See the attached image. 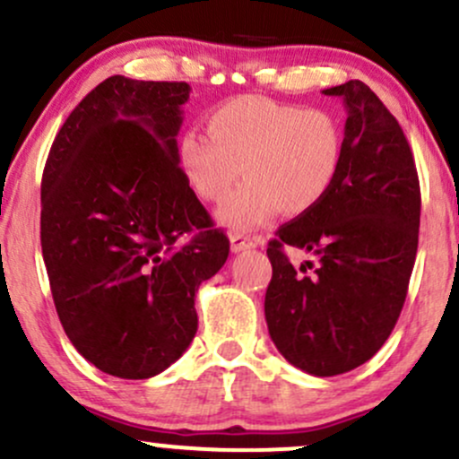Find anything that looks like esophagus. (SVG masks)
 I'll return each mask as SVG.
<instances>
[{
	"label": "esophagus",
	"instance_id": "34e87169",
	"mask_svg": "<svg viewBox=\"0 0 459 459\" xmlns=\"http://www.w3.org/2000/svg\"><path fill=\"white\" fill-rule=\"evenodd\" d=\"M263 244H264L263 237H250V235H241V233L230 235V250H233V252L250 250V247H256V246H263Z\"/></svg>",
	"mask_w": 459,
	"mask_h": 459
}]
</instances>
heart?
I'll return each instance as SVG.
<instances>
[{"instance_id":"heart-1","label":"heart","mask_w":459,"mask_h":459,"mask_svg":"<svg viewBox=\"0 0 459 459\" xmlns=\"http://www.w3.org/2000/svg\"><path fill=\"white\" fill-rule=\"evenodd\" d=\"M207 134L181 132L177 164L190 190L205 203L224 201L220 222L247 230L284 215H303L333 190L344 167V126L333 113L263 96H239L215 107Z\"/></svg>"}]
</instances>
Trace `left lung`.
Returning a JSON list of instances; mask_svg holds the SVG:
<instances>
[{
	"mask_svg": "<svg viewBox=\"0 0 459 459\" xmlns=\"http://www.w3.org/2000/svg\"><path fill=\"white\" fill-rule=\"evenodd\" d=\"M349 113L344 167L327 198L278 229L264 318L275 349L314 377L372 359L394 331L419 244L421 190L411 145L366 82L329 87ZM314 253L291 267L283 246Z\"/></svg>",
	"mask_w": 459,
	"mask_h": 459,
	"instance_id": "left-lung-1",
	"label": "left lung"
}]
</instances>
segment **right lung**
<instances>
[{
  "label": "right lung",
  "instance_id": "1",
  "mask_svg": "<svg viewBox=\"0 0 459 459\" xmlns=\"http://www.w3.org/2000/svg\"><path fill=\"white\" fill-rule=\"evenodd\" d=\"M187 98V82L108 76L68 115L44 164L55 310L74 349L110 377L152 378L184 355L198 286L229 258V237L177 164Z\"/></svg>",
  "mask_w": 459,
  "mask_h": 459
}]
</instances>
